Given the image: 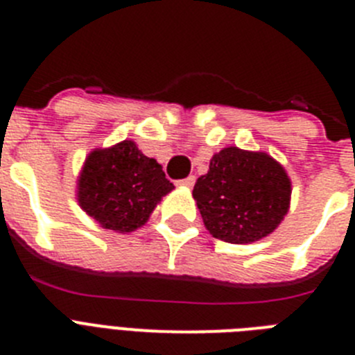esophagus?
<instances>
[{
    "label": "esophagus",
    "instance_id": "esophagus-1",
    "mask_svg": "<svg viewBox=\"0 0 355 355\" xmlns=\"http://www.w3.org/2000/svg\"><path fill=\"white\" fill-rule=\"evenodd\" d=\"M193 184H196V178H193V175H188V178H184V180L178 181V187L181 188H192Z\"/></svg>",
    "mask_w": 355,
    "mask_h": 355
}]
</instances>
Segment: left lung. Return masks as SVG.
Instances as JSON below:
<instances>
[{"mask_svg":"<svg viewBox=\"0 0 355 355\" xmlns=\"http://www.w3.org/2000/svg\"><path fill=\"white\" fill-rule=\"evenodd\" d=\"M193 199L211 236L245 245L272 234L284 220L291 180L270 155L229 146L211 156Z\"/></svg>","mask_w":355,"mask_h":355,"instance_id":"1","label":"left lung"}]
</instances>
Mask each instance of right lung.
I'll use <instances>...</instances> for the list:
<instances>
[{
	"mask_svg": "<svg viewBox=\"0 0 355 355\" xmlns=\"http://www.w3.org/2000/svg\"><path fill=\"white\" fill-rule=\"evenodd\" d=\"M172 190L162 165L147 158L133 140L90 150L76 181L80 208L115 233L142 227Z\"/></svg>",
	"mask_w": 355,
	"mask_h": 355,
	"instance_id": "right-lung-1",
	"label": "right lung"
}]
</instances>
